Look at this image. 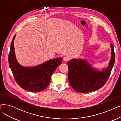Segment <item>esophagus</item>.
<instances>
[{"label":"esophagus","mask_w":121,"mask_h":121,"mask_svg":"<svg viewBox=\"0 0 121 121\" xmlns=\"http://www.w3.org/2000/svg\"><path fill=\"white\" fill-rule=\"evenodd\" d=\"M69 59H70V58H69V57L68 56H65V57H64V58H63V60L66 62L69 61Z\"/></svg>","instance_id":"34e87169"}]
</instances>
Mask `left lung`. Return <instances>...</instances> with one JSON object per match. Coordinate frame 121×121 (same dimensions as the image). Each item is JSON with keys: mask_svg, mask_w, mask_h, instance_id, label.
<instances>
[{"mask_svg": "<svg viewBox=\"0 0 121 121\" xmlns=\"http://www.w3.org/2000/svg\"><path fill=\"white\" fill-rule=\"evenodd\" d=\"M111 48V59L106 69L99 71L92 68L85 60L73 59L68 62V79L74 90L79 93H88L102 87L108 79L115 62V55L114 46Z\"/></svg>", "mask_w": 121, "mask_h": 121, "instance_id": "obj_1", "label": "left lung"}]
</instances>
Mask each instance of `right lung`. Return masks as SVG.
Returning <instances> with one entry per match:
<instances>
[{
    "label": "right lung",
    "instance_id": "add662e5",
    "mask_svg": "<svg viewBox=\"0 0 121 121\" xmlns=\"http://www.w3.org/2000/svg\"><path fill=\"white\" fill-rule=\"evenodd\" d=\"M13 38L8 56L10 68L17 84L23 89L30 92L42 91L49 85L51 77L60 65L62 58L49 60L33 67H24L19 64L15 54L14 40Z\"/></svg>",
    "mask_w": 121,
    "mask_h": 121
}]
</instances>
